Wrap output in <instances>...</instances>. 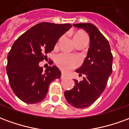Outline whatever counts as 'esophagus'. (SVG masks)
<instances>
[{"label": "esophagus", "mask_w": 129, "mask_h": 129, "mask_svg": "<svg viewBox=\"0 0 129 129\" xmlns=\"http://www.w3.org/2000/svg\"><path fill=\"white\" fill-rule=\"evenodd\" d=\"M66 76H67V75H66L65 73H62L61 75V79L65 78V77H66Z\"/></svg>", "instance_id": "esophagus-1"}]
</instances>
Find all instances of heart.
I'll return each mask as SVG.
<instances>
[{
	"label": "heart",
	"mask_w": 129,
	"mask_h": 129,
	"mask_svg": "<svg viewBox=\"0 0 129 129\" xmlns=\"http://www.w3.org/2000/svg\"><path fill=\"white\" fill-rule=\"evenodd\" d=\"M74 39L75 42L81 40H88V37L84 32H78L75 34ZM55 63L57 66L64 71H70L73 68L77 67L81 63V60L78 56L70 55L66 53H59L55 57Z\"/></svg>",
	"instance_id": "1"
}]
</instances>
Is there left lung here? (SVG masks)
<instances>
[{
    "label": "left lung",
    "instance_id": "left-lung-1",
    "mask_svg": "<svg viewBox=\"0 0 129 129\" xmlns=\"http://www.w3.org/2000/svg\"><path fill=\"white\" fill-rule=\"evenodd\" d=\"M73 26L84 29L90 39L88 55L81 68L76 70L84 80H75V86L64 95L70 105L84 108L92 105L105 89L108 77L113 71V54L108 40L91 23L74 24Z\"/></svg>",
    "mask_w": 129,
    "mask_h": 129
}]
</instances>
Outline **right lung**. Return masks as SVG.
Wrapping results in <instances>:
<instances>
[{
  "instance_id": "right-lung-1",
  "label": "right lung",
  "mask_w": 129,
  "mask_h": 129,
  "mask_svg": "<svg viewBox=\"0 0 129 129\" xmlns=\"http://www.w3.org/2000/svg\"><path fill=\"white\" fill-rule=\"evenodd\" d=\"M71 24L43 22L31 27L14 43L7 56L6 67L10 86L17 97L27 104H36L45 98L51 82L60 79L61 71L55 66L45 72L39 63Z\"/></svg>"
}]
</instances>
